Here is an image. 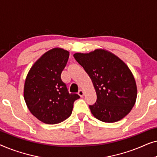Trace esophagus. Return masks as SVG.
<instances>
[{"instance_id": "obj_1", "label": "esophagus", "mask_w": 157, "mask_h": 157, "mask_svg": "<svg viewBox=\"0 0 157 157\" xmlns=\"http://www.w3.org/2000/svg\"><path fill=\"white\" fill-rule=\"evenodd\" d=\"M78 94L81 96V97H83V95H84V91H83V90L80 89L78 92Z\"/></svg>"}]
</instances>
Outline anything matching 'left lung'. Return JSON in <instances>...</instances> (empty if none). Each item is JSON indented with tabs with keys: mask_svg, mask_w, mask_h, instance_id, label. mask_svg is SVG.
<instances>
[{
	"mask_svg": "<svg viewBox=\"0 0 157 157\" xmlns=\"http://www.w3.org/2000/svg\"><path fill=\"white\" fill-rule=\"evenodd\" d=\"M74 57L91 78L97 100L89 108L94 117L113 123L125 117L136 103L137 87L127 65L110 51L98 48Z\"/></svg>",
	"mask_w": 157,
	"mask_h": 157,
	"instance_id": "1",
	"label": "left lung"
}]
</instances>
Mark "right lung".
<instances>
[{
	"label": "right lung",
	"mask_w": 157,
	"mask_h": 157,
	"mask_svg": "<svg viewBox=\"0 0 157 157\" xmlns=\"http://www.w3.org/2000/svg\"><path fill=\"white\" fill-rule=\"evenodd\" d=\"M69 52L54 48L44 53L28 73L23 96L30 112L47 124L63 121L71 114L74 102L80 98L69 94L61 74Z\"/></svg>",
	"instance_id": "add662e5"
}]
</instances>
